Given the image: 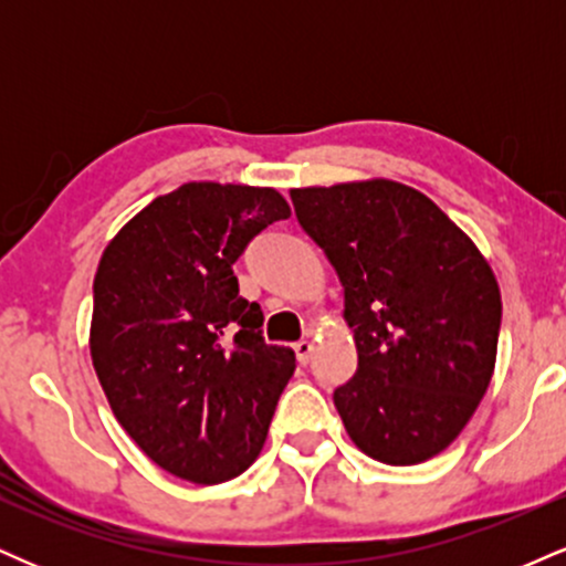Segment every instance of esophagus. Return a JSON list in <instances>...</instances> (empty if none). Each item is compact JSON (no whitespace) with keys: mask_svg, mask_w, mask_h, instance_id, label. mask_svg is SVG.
I'll return each instance as SVG.
<instances>
[{"mask_svg":"<svg viewBox=\"0 0 566 566\" xmlns=\"http://www.w3.org/2000/svg\"><path fill=\"white\" fill-rule=\"evenodd\" d=\"M292 348H295L297 361H301V365H308L311 354H314V343H311V340H297Z\"/></svg>","mask_w":566,"mask_h":566,"instance_id":"34e87169","label":"esophagus"}]
</instances>
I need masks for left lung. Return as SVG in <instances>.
<instances>
[{"mask_svg": "<svg viewBox=\"0 0 566 566\" xmlns=\"http://www.w3.org/2000/svg\"><path fill=\"white\" fill-rule=\"evenodd\" d=\"M343 284L359 367L333 399L350 441L415 465L460 437L495 373L503 303L479 247L396 180L292 188Z\"/></svg>", "mask_w": 566, "mask_h": 566, "instance_id": "left-lung-1", "label": "left lung"}]
</instances>
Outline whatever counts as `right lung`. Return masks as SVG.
I'll use <instances>...</instances> for the list:
<instances>
[{"mask_svg": "<svg viewBox=\"0 0 566 566\" xmlns=\"http://www.w3.org/2000/svg\"><path fill=\"white\" fill-rule=\"evenodd\" d=\"M276 188L184 184L103 250L90 356L116 420L159 469L220 484L255 463L295 350L263 340L233 263L274 220Z\"/></svg>", "mask_w": 566, "mask_h": 566, "instance_id": "1", "label": "right lung"}]
</instances>
